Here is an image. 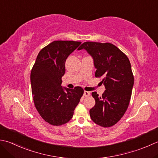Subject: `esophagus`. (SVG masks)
Instances as JSON below:
<instances>
[{
  "instance_id": "obj_1",
  "label": "esophagus",
  "mask_w": 158,
  "mask_h": 158,
  "mask_svg": "<svg viewBox=\"0 0 158 158\" xmlns=\"http://www.w3.org/2000/svg\"><path fill=\"white\" fill-rule=\"evenodd\" d=\"M83 96H84L85 97H89V96H90V92H88V91H84Z\"/></svg>"
}]
</instances>
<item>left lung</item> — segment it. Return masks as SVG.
Listing matches in <instances>:
<instances>
[{"instance_id": "obj_1", "label": "left lung", "mask_w": 158, "mask_h": 158, "mask_svg": "<svg viewBox=\"0 0 158 158\" xmlns=\"http://www.w3.org/2000/svg\"><path fill=\"white\" fill-rule=\"evenodd\" d=\"M85 49L93 58L96 77H101L106 88L99 97L92 92L94 106L89 110L92 121L103 127L116 124L127 110L131 97L134 75L127 55L111 43L85 42L78 50Z\"/></svg>"}]
</instances>
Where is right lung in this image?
Here are the masks:
<instances>
[{
	"instance_id": "right-lung-1",
	"label": "right lung",
	"mask_w": 158,
	"mask_h": 158,
	"mask_svg": "<svg viewBox=\"0 0 158 158\" xmlns=\"http://www.w3.org/2000/svg\"><path fill=\"white\" fill-rule=\"evenodd\" d=\"M81 44L75 41H54L38 55L31 73L33 102L40 115L54 126L64 125L73 118L74 110L83 94L79 86L63 88L66 60Z\"/></svg>"
}]
</instances>
